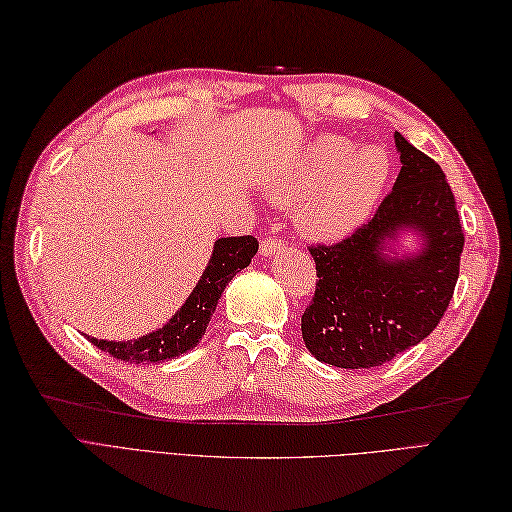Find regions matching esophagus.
Segmentation results:
<instances>
[{"label":"esophagus","mask_w":512,"mask_h":512,"mask_svg":"<svg viewBox=\"0 0 512 512\" xmlns=\"http://www.w3.org/2000/svg\"><path fill=\"white\" fill-rule=\"evenodd\" d=\"M281 251H283V242L281 240H277V238H264V240H261V246H259V255L261 257L270 259V257H274L277 253H281Z\"/></svg>","instance_id":"obj_1"}]
</instances>
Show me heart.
<instances>
[{
  "label": "heart",
  "mask_w": 512,
  "mask_h": 512,
  "mask_svg": "<svg viewBox=\"0 0 512 512\" xmlns=\"http://www.w3.org/2000/svg\"><path fill=\"white\" fill-rule=\"evenodd\" d=\"M391 177V157L381 144L320 136L294 160L266 177V192L281 205H296V229L309 240L337 242L355 233L381 201Z\"/></svg>",
  "instance_id": "1"
}]
</instances>
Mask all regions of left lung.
<instances>
[{
	"instance_id": "8db88e82",
	"label": "left lung",
	"mask_w": 512,
	"mask_h": 512,
	"mask_svg": "<svg viewBox=\"0 0 512 512\" xmlns=\"http://www.w3.org/2000/svg\"><path fill=\"white\" fill-rule=\"evenodd\" d=\"M400 175L374 218L335 246H316L318 283L303 313L313 357L335 368H376L426 339L448 309L463 227L441 166L393 134ZM402 234L420 246L399 251Z\"/></svg>"
}]
</instances>
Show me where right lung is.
Masks as SVG:
<instances>
[{
  "instance_id": "1",
  "label": "right lung",
  "mask_w": 512,
  "mask_h": 512,
  "mask_svg": "<svg viewBox=\"0 0 512 512\" xmlns=\"http://www.w3.org/2000/svg\"><path fill=\"white\" fill-rule=\"evenodd\" d=\"M257 248L259 244L253 235L218 238L199 283L162 329H155L138 339H127V342H108V339L97 337H88V342L103 352H110L114 359L127 363H160L192 350L205 335L225 287L235 274L251 264Z\"/></svg>"
}]
</instances>
